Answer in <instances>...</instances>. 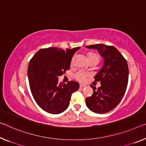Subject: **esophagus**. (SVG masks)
<instances>
[{
	"label": "esophagus",
	"instance_id": "esophagus-1",
	"mask_svg": "<svg viewBox=\"0 0 146 146\" xmlns=\"http://www.w3.org/2000/svg\"><path fill=\"white\" fill-rule=\"evenodd\" d=\"M80 88H84V87H86V86H85V85H83V84H80Z\"/></svg>",
	"mask_w": 146,
	"mask_h": 146
}]
</instances>
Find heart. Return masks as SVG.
<instances>
[{
	"mask_svg": "<svg viewBox=\"0 0 146 146\" xmlns=\"http://www.w3.org/2000/svg\"><path fill=\"white\" fill-rule=\"evenodd\" d=\"M87 58L89 61H93V60H95L96 62H98L99 60V55L97 54L96 53H94V52H89L87 54ZM74 62V58H72V59L71 60V64H72ZM89 74H87L86 72L83 71H79L78 72H76L74 74V78L76 80L80 81L81 82H86V80L88 78Z\"/></svg>",
	"mask_w": 146,
	"mask_h": 146,
	"instance_id": "b5f03b06",
	"label": "heart"
}]
</instances>
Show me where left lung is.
I'll return each instance as SVG.
<instances>
[{
    "label": "left lung",
    "mask_w": 146,
    "mask_h": 146,
    "mask_svg": "<svg viewBox=\"0 0 146 146\" xmlns=\"http://www.w3.org/2000/svg\"><path fill=\"white\" fill-rule=\"evenodd\" d=\"M95 49L104 58V64L94 77L100 82V87L93 89L92 96L86 98L87 106L96 113H105L117 106L125 95L129 80V67L126 59L115 47L104 44L87 46Z\"/></svg>",
    "instance_id": "obj_1"
}]
</instances>
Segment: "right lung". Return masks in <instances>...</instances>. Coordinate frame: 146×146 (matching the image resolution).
Here are the masks:
<instances>
[{
	"instance_id": "obj_1",
	"label": "right lung",
	"mask_w": 146,
	"mask_h": 146,
	"mask_svg": "<svg viewBox=\"0 0 146 146\" xmlns=\"http://www.w3.org/2000/svg\"><path fill=\"white\" fill-rule=\"evenodd\" d=\"M80 49H41L29 62L27 75L30 89L37 104L50 113H62L70 104L71 95L80 88L79 83H59V76L69 70L72 58Z\"/></svg>"
}]
</instances>
